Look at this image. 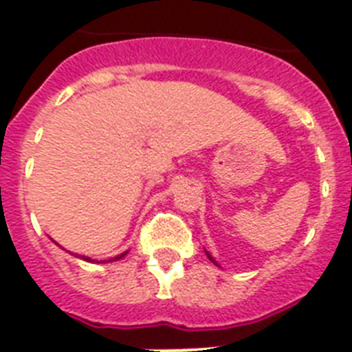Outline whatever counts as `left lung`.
<instances>
[{"instance_id":"obj_1","label":"left lung","mask_w":352,"mask_h":352,"mask_svg":"<svg viewBox=\"0 0 352 352\" xmlns=\"http://www.w3.org/2000/svg\"><path fill=\"white\" fill-rule=\"evenodd\" d=\"M206 256H208V257H210V261H212V263H215V259H214V257H212V256H210L208 252H206ZM215 265H217V263H215Z\"/></svg>"}]
</instances>
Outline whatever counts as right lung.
<instances>
[{
  "instance_id": "right-lung-1",
  "label": "right lung",
  "mask_w": 352,
  "mask_h": 352,
  "mask_svg": "<svg viewBox=\"0 0 352 352\" xmlns=\"http://www.w3.org/2000/svg\"><path fill=\"white\" fill-rule=\"evenodd\" d=\"M127 252H122L120 256H115V257H111V259H109V261H118V259H122V257L126 256ZM82 259H85V261H91V257H82ZM102 263H106V261H102Z\"/></svg>"
}]
</instances>
